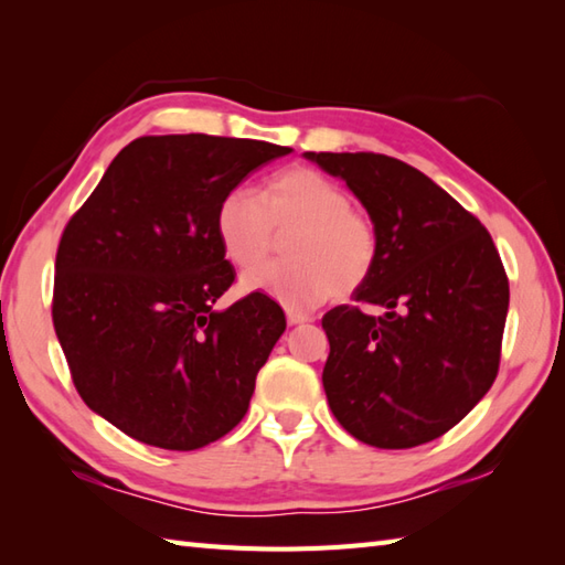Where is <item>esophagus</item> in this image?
I'll return each mask as SVG.
<instances>
[{"instance_id": "obj_1", "label": "esophagus", "mask_w": 565, "mask_h": 565, "mask_svg": "<svg viewBox=\"0 0 565 565\" xmlns=\"http://www.w3.org/2000/svg\"><path fill=\"white\" fill-rule=\"evenodd\" d=\"M286 320H289V326H303V322H310L313 318L298 313V310H286Z\"/></svg>"}]
</instances>
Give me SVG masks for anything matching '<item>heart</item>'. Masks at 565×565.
Returning a JSON list of instances; mask_svg holds the SVG:
<instances>
[{"label": "heart", "mask_w": 565, "mask_h": 565, "mask_svg": "<svg viewBox=\"0 0 565 565\" xmlns=\"http://www.w3.org/2000/svg\"><path fill=\"white\" fill-rule=\"evenodd\" d=\"M225 257L239 269L269 259L276 235H286L289 262L247 274L243 289L264 294L291 310L326 303L334 294H352L376 267L379 235L364 213L350 209V196L308 167L274 174L259 199L231 191L215 211Z\"/></svg>", "instance_id": "obj_1"}]
</instances>
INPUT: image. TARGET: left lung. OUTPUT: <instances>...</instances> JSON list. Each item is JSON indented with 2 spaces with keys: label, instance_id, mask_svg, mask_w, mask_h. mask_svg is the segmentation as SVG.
I'll return each instance as SVG.
<instances>
[{
  "label": "left lung",
  "instance_id": "8db88e82",
  "mask_svg": "<svg viewBox=\"0 0 565 565\" xmlns=\"http://www.w3.org/2000/svg\"><path fill=\"white\" fill-rule=\"evenodd\" d=\"M342 179L379 235L376 267L352 294L383 308L322 316V388L338 423L379 449L449 431L493 386L510 286L493 237L427 174L374 152H303Z\"/></svg>",
  "mask_w": 565,
  "mask_h": 565
}]
</instances>
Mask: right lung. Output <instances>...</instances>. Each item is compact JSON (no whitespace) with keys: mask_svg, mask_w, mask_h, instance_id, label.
Listing matches in <instances>:
<instances>
[{"mask_svg":"<svg viewBox=\"0 0 565 565\" xmlns=\"http://www.w3.org/2000/svg\"><path fill=\"white\" fill-rule=\"evenodd\" d=\"M291 148L221 136H146L116 154L55 257L53 326L89 411L142 444L194 451L245 417L286 330L281 306L235 281L215 211Z\"/></svg>","mask_w":565,"mask_h":565,"instance_id":"obj_1","label":"right lung"}]
</instances>
